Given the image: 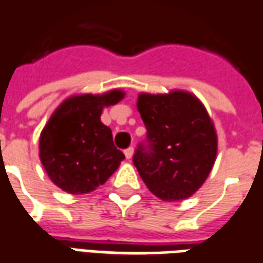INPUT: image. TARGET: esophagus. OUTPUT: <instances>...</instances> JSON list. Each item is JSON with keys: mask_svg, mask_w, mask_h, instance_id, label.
<instances>
[{"mask_svg": "<svg viewBox=\"0 0 263 263\" xmlns=\"http://www.w3.org/2000/svg\"><path fill=\"white\" fill-rule=\"evenodd\" d=\"M124 154H125L126 159H131V158L134 157V148H132V146H129V148H126V149L124 151Z\"/></svg>", "mask_w": 263, "mask_h": 263, "instance_id": "esophagus-1", "label": "esophagus"}]
</instances>
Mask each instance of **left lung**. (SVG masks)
<instances>
[{
	"mask_svg": "<svg viewBox=\"0 0 263 263\" xmlns=\"http://www.w3.org/2000/svg\"><path fill=\"white\" fill-rule=\"evenodd\" d=\"M137 108L146 128L134 165L151 192L168 202L194 195L206 181L218 149L214 122L186 91L139 93Z\"/></svg>",
	"mask_w": 263,
	"mask_h": 263,
	"instance_id": "8db88e82",
	"label": "left lung"
}]
</instances>
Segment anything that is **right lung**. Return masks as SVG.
<instances>
[{
    "label": "right lung",
    "mask_w": 263,
    "mask_h": 263,
    "mask_svg": "<svg viewBox=\"0 0 263 263\" xmlns=\"http://www.w3.org/2000/svg\"><path fill=\"white\" fill-rule=\"evenodd\" d=\"M124 97L121 89L74 95L51 115L40 137V159L58 188L72 195L92 192L125 159L114 145L111 128L101 122L102 109Z\"/></svg>",
    "instance_id": "1"
}]
</instances>
